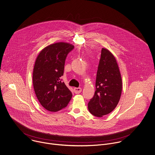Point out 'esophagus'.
I'll use <instances>...</instances> for the list:
<instances>
[{
  "label": "esophagus",
  "instance_id": "obj_1",
  "mask_svg": "<svg viewBox=\"0 0 155 155\" xmlns=\"http://www.w3.org/2000/svg\"><path fill=\"white\" fill-rule=\"evenodd\" d=\"M74 92H75V94H80V93L81 92L82 89H81V88H80V87H75V88L74 89Z\"/></svg>",
  "mask_w": 155,
  "mask_h": 155
}]
</instances>
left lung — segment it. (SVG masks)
I'll list each match as a JSON object with an SVG mask.
<instances>
[{"label": "left lung", "mask_w": 155, "mask_h": 155, "mask_svg": "<svg viewBox=\"0 0 155 155\" xmlns=\"http://www.w3.org/2000/svg\"><path fill=\"white\" fill-rule=\"evenodd\" d=\"M96 91L88 103L90 113L102 117L117 107L122 92V79L117 60L106 48H102L96 78Z\"/></svg>", "instance_id": "1"}]
</instances>
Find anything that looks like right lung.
Segmentation results:
<instances>
[{
    "mask_svg": "<svg viewBox=\"0 0 155 155\" xmlns=\"http://www.w3.org/2000/svg\"><path fill=\"white\" fill-rule=\"evenodd\" d=\"M74 48L72 44L58 42L49 45L38 54L34 66L32 82L36 97L47 110L57 112L66 107L72 94L61 77L65 60Z\"/></svg>",
    "mask_w": 155,
    "mask_h": 155,
    "instance_id": "add662e5",
    "label": "right lung"
}]
</instances>
